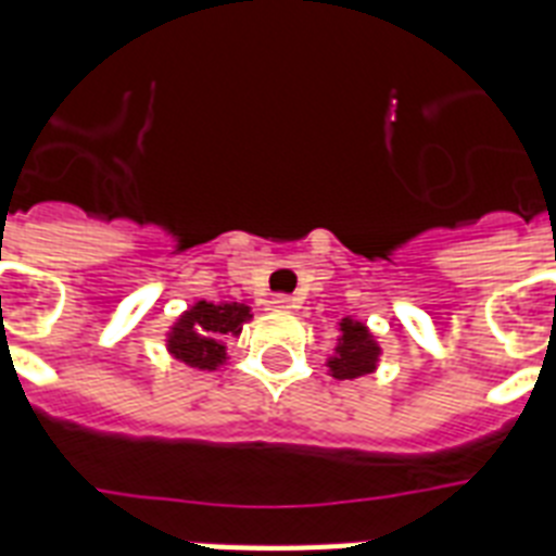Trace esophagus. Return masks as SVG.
Listing matches in <instances>:
<instances>
[{
	"mask_svg": "<svg viewBox=\"0 0 556 556\" xmlns=\"http://www.w3.org/2000/svg\"><path fill=\"white\" fill-rule=\"evenodd\" d=\"M270 308H274V312H294L296 300L288 294H277V296H270Z\"/></svg>",
	"mask_w": 556,
	"mask_h": 556,
	"instance_id": "34e87169",
	"label": "esophagus"
}]
</instances>
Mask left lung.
I'll list each match as a JSON object with an SVG mask.
<instances>
[{"label": "left lung", "mask_w": 556, "mask_h": 556, "mask_svg": "<svg viewBox=\"0 0 556 556\" xmlns=\"http://www.w3.org/2000/svg\"><path fill=\"white\" fill-rule=\"evenodd\" d=\"M380 357L378 340L371 338V331L364 323L343 320L340 323V338L334 346V355L329 357L331 378L338 380H355L375 371Z\"/></svg>", "instance_id": "left-lung-1"}]
</instances>
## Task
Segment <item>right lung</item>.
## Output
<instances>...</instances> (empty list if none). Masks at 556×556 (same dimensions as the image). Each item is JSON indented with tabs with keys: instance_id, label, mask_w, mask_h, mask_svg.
Listing matches in <instances>:
<instances>
[{
	"instance_id": "obj_1",
	"label": "right lung",
	"mask_w": 556,
	"mask_h": 556,
	"mask_svg": "<svg viewBox=\"0 0 556 556\" xmlns=\"http://www.w3.org/2000/svg\"><path fill=\"white\" fill-rule=\"evenodd\" d=\"M253 314L244 303L190 305L167 334V352L199 371H213L227 361V340L239 338Z\"/></svg>"
}]
</instances>
